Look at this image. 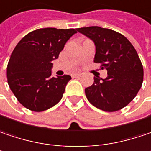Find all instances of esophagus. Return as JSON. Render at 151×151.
I'll use <instances>...</instances> for the list:
<instances>
[{
    "mask_svg": "<svg viewBox=\"0 0 151 151\" xmlns=\"http://www.w3.org/2000/svg\"><path fill=\"white\" fill-rule=\"evenodd\" d=\"M80 76H81L80 73H73V74H72V78H78Z\"/></svg>",
    "mask_w": 151,
    "mask_h": 151,
    "instance_id": "obj_1",
    "label": "esophagus"
}]
</instances>
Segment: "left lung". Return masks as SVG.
<instances>
[{"label": "left lung", "mask_w": 151, "mask_h": 151, "mask_svg": "<svg viewBox=\"0 0 151 151\" xmlns=\"http://www.w3.org/2000/svg\"><path fill=\"white\" fill-rule=\"evenodd\" d=\"M77 31L95 42L94 61L108 71L106 78L94 77L93 84L85 88L88 101L106 112L123 109L136 96L144 79V68L136 49L126 37L110 29L90 26Z\"/></svg>", "instance_id": "left-lung-1"}]
</instances>
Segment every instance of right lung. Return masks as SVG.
<instances>
[{"instance_id":"right-lung-1","label":"right lung","mask_w":151,"mask_h":151,"mask_svg":"<svg viewBox=\"0 0 151 151\" xmlns=\"http://www.w3.org/2000/svg\"><path fill=\"white\" fill-rule=\"evenodd\" d=\"M74 29L43 28L25 35L14 48L6 67L7 83L18 101L42 112L60 101L70 75L51 77L52 60L59 57Z\"/></svg>"}]
</instances>
